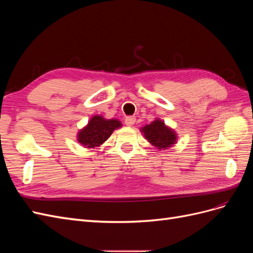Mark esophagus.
Returning a JSON list of instances; mask_svg holds the SVG:
<instances>
[{"label":"esophagus","instance_id":"esophagus-1","mask_svg":"<svg viewBox=\"0 0 253 253\" xmlns=\"http://www.w3.org/2000/svg\"><path fill=\"white\" fill-rule=\"evenodd\" d=\"M136 122V118L134 117V116H128V117H126V119H125V124L126 125V126H133L134 124Z\"/></svg>","mask_w":253,"mask_h":253}]
</instances>
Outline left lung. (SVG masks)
<instances>
[{
	"instance_id": "left-lung-1",
	"label": "left lung",
	"mask_w": 253,
	"mask_h": 253,
	"mask_svg": "<svg viewBox=\"0 0 253 253\" xmlns=\"http://www.w3.org/2000/svg\"><path fill=\"white\" fill-rule=\"evenodd\" d=\"M147 140L158 150H166L176 143V134L172 128L167 126L163 120L156 119L141 128Z\"/></svg>"
}]
</instances>
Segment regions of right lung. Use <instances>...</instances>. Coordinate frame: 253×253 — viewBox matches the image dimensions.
<instances>
[{
    "label": "right lung",
    "mask_w": 253,
    "mask_h": 253,
    "mask_svg": "<svg viewBox=\"0 0 253 253\" xmlns=\"http://www.w3.org/2000/svg\"><path fill=\"white\" fill-rule=\"evenodd\" d=\"M121 126L117 119H104L102 116H94L85 127L78 133V141L85 148H95L102 144L115 129Z\"/></svg>",
    "instance_id": "obj_1"
}]
</instances>
